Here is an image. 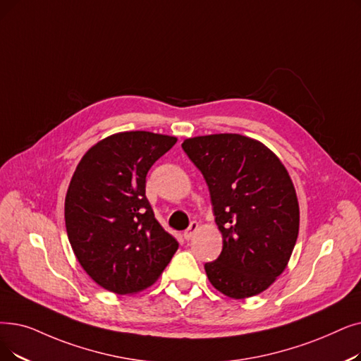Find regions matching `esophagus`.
Here are the masks:
<instances>
[{
    "mask_svg": "<svg viewBox=\"0 0 361 361\" xmlns=\"http://www.w3.org/2000/svg\"><path fill=\"white\" fill-rule=\"evenodd\" d=\"M199 230V224L196 223V221H193V223H190V226H189V228L187 230H184V233H183V236H184V239L185 240H190L193 236H195V233Z\"/></svg>",
    "mask_w": 361,
    "mask_h": 361,
    "instance_id": "obj_1",
    "label": "esophagus"
}]
</instances>
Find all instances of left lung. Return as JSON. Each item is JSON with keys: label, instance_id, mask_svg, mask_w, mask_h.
I'll return each mask as SVG.
<instances>
[{"label": "left lung", "instance_id": "obj_1", "mask_svg": "<svg viewBox=\"0 0 361 361\" xmlns=\"http://www.w3.org/2000/svg\"><path fill=\"white\" fill-rule=\"evenodd\" d=\"M183 149L205 178L223 250L205 264L211 285L233 300L269 289L285 271L300 231V205L285 165L240 134L185 138Z\"/></svg>", "mask_w": 361, "mask_h": 361}]
</instances>
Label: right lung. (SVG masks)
Returning <instances> with one entry per match:
<instances>
[{"label":"right lung","mask_w":361,"mask_h":361,"mask_svg":"<svg viewBox=\"0 0 361 361\" xmlns=\"http://www.w3.org/2000/svg\"><path fill=\"white\" fill-rule=\"evenodd\" d=\"M177 137L123 131L94 145L78 164L65 199L68 239L96 283L137 293L159 279L178 249L146 197L150 166Z\"/></svg>","instance_id":"add662e5"}]
</instances>
